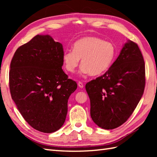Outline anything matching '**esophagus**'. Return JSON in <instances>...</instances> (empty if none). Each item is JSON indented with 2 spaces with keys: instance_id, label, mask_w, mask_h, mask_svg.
I'll use <instances>...</instances> for the list:
<instances>
[{
  "instance_id": "1",
  "label": "esophagus",
  "mask_w": 157,
  "mask_h": 157,
  "mask_svg": "<svg viewBox=\"0 0 157 157\" xmlns=\"http://www.w3.org/2000/svg\"><path fill=\"white\" fill-rule=\"evenodd\" d=\"M78 86H79V88H84V84H83V83H82V82H78Z\"/></svg>"
}]
</instances>
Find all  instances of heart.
Listing matches in <instances>:
<instances>
[{
	"mask_svg": "<svg viewBox=\"0 0 157 157\" xmlns=\"http://www.w3.org/2000/svg\"><path fill=\"white\" fill-rule=\"evenodd\" d=\"M117 55L115 45L96 36H87L77 40L73 50L64 52L63 65L67 71L74 73L82 59V73L101 75L108 71Z\"/></svg>",
	"mask_w": 157,
	"mask_h": 157,
	"instance_id": "obj_1",
	"label": "heart"
}]
</instances>
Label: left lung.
I'll list each match as a JSON object with an SVG mask.
<instances>
[{
    "label": "left lung",
    "instance_id": "obj_1",
    "mask_svg": "<svg viewBox=\"0 0 157 157\" xmlns=\"http://www.w3.org/2000/svg\"><path fill=\"white\" fill-rule=\"evenodd\" d=\"M145 82L140 50L136 43L128 40L108 71L86 85L93 121L105 129L123 124L140 101Z\"/></svg>",
    "mask_w": 157,
    "mask_h": 157
}]
</instances>
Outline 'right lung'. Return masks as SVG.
<instances>
[{
  "label": "right lung",
  "instance_id": "add662e5",
  "mask_svg": "<svg viewBox=\"0 0 157 157\" xmlns=\"http://www.w3.org/2000/svg\"><path fill=\"white\" fill-rule=\"evenodd\" d=\"M63 53L51 36L37 35L17 49L11 62V98L28 124L41 132L61 128L68 99L78 87L63 71Z\"/></svg>",
  "mask_w": 157,
  "mask_h": 157
}]
</instances>
